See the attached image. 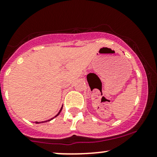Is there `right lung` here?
<instances>
[{"instance_id": "1", "label": "right lung", "mask_w": 157, "mask_h": 157, "mask_svg": "<svg viewBox=\"0 0 157 157\" xmlns=\"http://www.w3.org/2000/svg\"><path fill=\"white\" fill-rule=\"evenodd\" d=\"M62 108H63V105H62V107H61V109H60V111L59 112H58V113L56 115H55V117H54V118H51V119H49V120H47V121H36V124H40V123H44V122H47V121H51V120H52L53 119V118H56L57 116H58V115H59L60 113H61V110H62Z\"/></svg>"}]
</instances>
